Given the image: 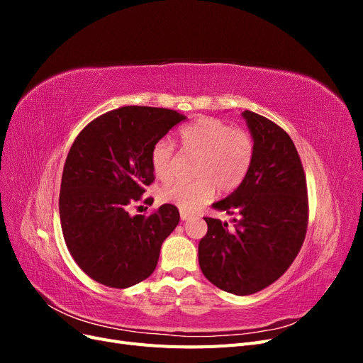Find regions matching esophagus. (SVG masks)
Returning <instances> with one entry per match:
<instances>
[{
  "instance_id": "esophagus-1",
  "label": "esophagus",
  "mask_w": 363,
  "mask_h": 363,
  "mask_svg": "<svg viewBox=\"0 0 363 363\" xmlns=\"http://www.w3.org/2000/svg\"><path fill=\"white\" fill-rule=\"evenodd\" d=\"M180 219H182V221H186V219H189V213L180 212Z\"/></svg>"
}]
</instances>
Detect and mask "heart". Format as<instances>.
Returning a JSON list of instances; mask_svg holds the SVG:
<instances>
[{
    "label": "heart",
    "instance_id": "b5f03b06",
    "mask_svg": "<svg viewBox=\"0 0 363 363\" xmlns=\"http://www.w3.org/2000/svg\"><path fill=\"white\" fill-rule=\"evenodd\" d=\"M180 148L195 156L194 182H172L159 191L162 203L192 212L212 199L215 189L232 192L245 180L255 160L256 144L247 130L213 116H201L180 130ZM152 172L159 180H169L177 155L168 139H160L150 151Z\"/></svg>",
    "mask_w": 363,
    "mask_h": 363
}]
</instances>
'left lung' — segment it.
<instances>
[{
	"mask_svg": "<svg viewBox=\"0 0 363 363\" xmlns=\"http://www.w3.org/2000/svg\"><path fill=\"white\" fill-rule=\"evenodd\" d=\"M255 160L239 188L213 204L235 215L233 227L206 216L199 262L206 279L235 295H250L279 280L304 242L309 221L306 175L292 139L271 119L245 111Z\"/></svg>",
	"mask_w": 363,
	"mask_h": 363,
	"instance_id": "obj_1",
	"label": "left lung"
}]
</instances>
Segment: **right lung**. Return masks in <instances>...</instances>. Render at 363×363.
Returning a JSON list of instances; mask_svg holds the SVG:
<instances>
[{"mask_svg": "<svg viewBox=\"0 0 363 363\" xmlns=\"http://www.w3.org/2000/svg\"><path fill=\"white\" fill-rule=\"evenodd\" d=\"M184 119L171 108L124 106L91 121L74 140L60 184L62 232L77 265L104 286L124 289L150 277L180 221L172 204L148 216L128 215V206L155 182L151 147Z\"/></svg>", "mask_w": 363, "mask_h": 363, "instance_id": "1", "label": "right lung"}]
</instances>
